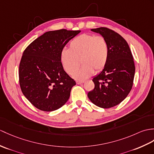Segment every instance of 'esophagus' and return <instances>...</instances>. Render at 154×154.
I'll use <instances>...</instances> for the list:
<instances>
[{
  "mask_svg": "<svg viewBox=\"0 0 154 154\" xmlns=\"http://www.w3.org/2000/svg\"><path fill=\"white\" fill-rule=\"evenodd\" d=\"M84 81H76V83L77 84V85H81V84H82V83H84Z\"/></svg>",
  "mask_w": 154,
  "mask_h": 154,
  "instance_id": "34e87169",
  "label": "esophagus"
}]
</instances>
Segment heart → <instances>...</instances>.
<instances>
[{
  "label": "heart",
  "mask_w": 154,
  "mask_h": 154,
  "mask_svg": "<svg viewBox=\"0 0 154 154\" xmlns=\"http://www.w3.org/2000/svg\"><path fill=\"white\" fill-rule=\"evenodd\" d=\"M108 45L102 36L82 34L73 38L69 49L61 51L60 59L64 71L73 75L79 66V60L83 66L73 75L77 80H84L94 73L101 71L108 59Z\"/></svg>",
  "instance_id": "heart-1"
}]
</instances>
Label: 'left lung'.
<instances>
[{
  "label": "left lung",
  "mask_w": 154,
  "mask_h": 154,
  "mask_svg": "<svg viewBox=\"0 0 154 154\" xmlns=\"http://www.w3.org/2000/svg\"><path fill=\"white\" fill-rule=\"evenodd\" d=\"M91 31L106 38L109 53L106 66L92 79L94 88L87 95L100 108H112L122 102L133 87L135 73L133 57L127 41L116 32L106 27Z\"/></svg>",
  "instance_id": "left-lung-1"
}]
</instances>
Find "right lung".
Here are the masks:
<instances>
[{
    "label": "right lung",
    "mask_w": 154,
    "mask_h": 154,
    "mask_svg": "<svg viewBox=\"0 0 154 154\" xmlns=\"http://www.w3.org/2000/svg\"><path fill=\"white\" fill-rule=\"evenodd\" d=\"M81 31L46 32L25 50L19 67L21 90L37 109L52 112L68 100L76 85L60 62L61 51Z\"/></svg>",
    "instance_id": "add662e5"
}]
</instances>
